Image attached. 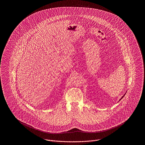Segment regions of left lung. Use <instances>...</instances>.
<instances>
[{"label": "left lung", "mask_w": 145, "mask_h": 145, "mask_svg": "<svg viewBox=\"0 0 145 145\" xmlns=\"http://www.w3.org/2000/svg\"><path fill=\"white\" fill-rule=\"evenodd\" d=\"M124 96H123L122 97V98H121V99H122V98H123V97H124ZM121 99H120V100H121Z\"/></svg>", "instance_id": "left-lung-1"}]
</instances>
